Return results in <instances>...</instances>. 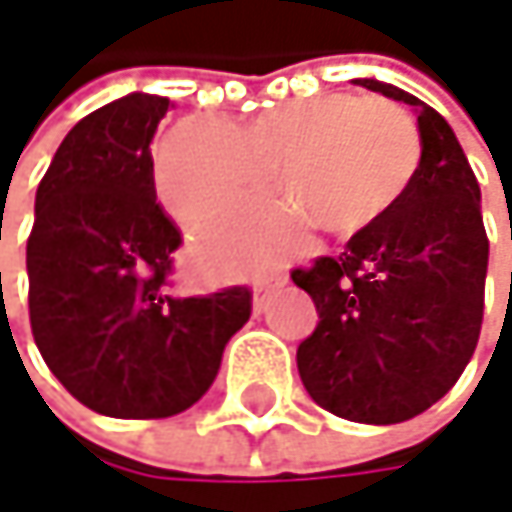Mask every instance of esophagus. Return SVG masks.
I'll use <instances>...</instances> for the list:
<instances>
[{
    "instance_id": "34e87169",
    "label": "esophagus",
    "mask_w": 512,
    "mask_h": 512,
    "mask_svg": "<svg viewBox=\"0 0 512 512\" xmlns=\"http://www.w3.org/2000/svg\"><path fill=\"white\" fill-rule=\"evenodd\" d=\"M288 282V273L285 270H270L267 276H261L258 282H254V312H261L264 303H267V294L282 288Z\"/></svg>"
}]
</instances>
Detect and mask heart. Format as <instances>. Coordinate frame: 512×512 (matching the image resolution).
I'll use <instances>...</instances> for the list:
<instances>
[{
    "label": "heart",
    "instance_id": "heart-1",
    "mask_svg": "<svg viewBox=\"0 0 512 512\" xmlns=\"http://www.w3.org/2000/svg\"><path fill=\"white\" fill-rule=\"evenodd\" d=\"M422 142L404 108L355 93L294 99L248 121L188 118L154 148V191L188 230H245L270 206L276 172L327 233H358L404 197ZM206 251L230 254L203 236Z\"/></svg>",
    "mask_w": 512,
    "mask_h": 512
}]
</instances>
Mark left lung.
<instances>
[{"label":"left lung","instance_id":"left-lung-1","mask_svg":"<svg viewBox=\"0 0 512 512\" xmlns=\"http://www.w3.org/2000/svg\"><path fill=\"white\" fill-rule=\"evenodd\" d=\"M358 84L413 105L422 160L394 209L358 230L340 258L291 273L318 309L297 370L327 413L397 425L437 404L477 349L489 236L477 175L443 115L394 84Z\"/></svg>","mask_w":512,"mask_h":512}]
</instances>
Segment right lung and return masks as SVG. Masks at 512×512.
<instances>
[{
  "instance_id": "1",
  "label": "right lung",
  "mask_w": 512,
  "mask_h": 512,
  "mask_svg": "<svg viewBox=\"0 0 512 512\" xmlns=\"http://www.w3.org/2000/svg\"><path fill=\"white\" fill-rule=\"evenodd\" d=\"M166 108L130 93L81 118L35 191L26 242L35 346L75 400L112 419L194 407L251 315L245 285L169 291L181 230L157 203L151 160Z\"/></svg>"
}]
</instances>
